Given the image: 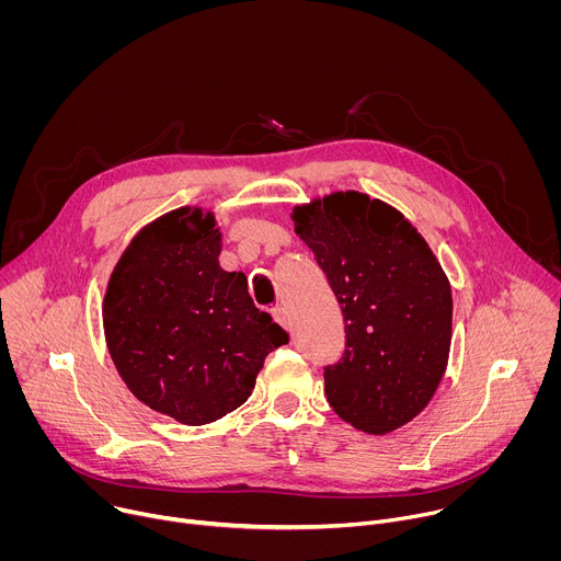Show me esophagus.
I'll return each mask as SVG.
<instances>
[{
  "instance_id": "1",
  "label": "esophagus",
  "mask_w": 561,
  "mask_h": 561,
  "mask_svg": "<svg viewBox=\"0 0 561 561\" xmlns=\"http://www.w3.org/2000/svg\"><path fill=\"white\" fill-rule=\"evenodd\" d=\"M273 319L275 322L279 324V327H284V329H290V319H288V310L284 308V306H275L273 310Z\"/></svg>"
}]
</instances>
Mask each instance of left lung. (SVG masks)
<instances>
[{"label": "left lung", "instance_id": "left-lung-1", "mask_svg": "<svg viewBox=\"0 0 561 561\" xmlns=\"http://www.w3.org/2000/svg\"><path fill=\"white\" fill-rule=\"evenodd\" d=\"M342 304L346 351L324 368L333 411L370 435L417 417L450 351V284L415 226L364 193H333L293 210Z\"/></svg>", "mask_w": 561, "mask_h": 561}]
</instances>
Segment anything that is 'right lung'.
I'll return each instance as SVG.
<instances>
[{
    "instance_id": "right-lung-1",
    "label": "right lung",
    "mask_w": 561,
    "mask_h": 561,
    "mask_svg": "<svg viewBox=\"0 0 561 561\" xmlns=\"http://www.w3.org/2000/svg\"><path fill=\"white\" fill-rule=\"evenodd\" d=\"M221 234L202 208H180L137 232L104 297V333L130 392L182 424L242 407L288 333L260 310L244 273L221 271Z\"/></svg>"
}]
</instances>
